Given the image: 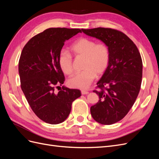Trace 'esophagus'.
Masks as SVG:
<instances>
[{"instance_id": "esophagus-1", "label": "esophagus", "mask_w": 159, "mask_h": 159, "mask_svg": "<svg viewBox=\"0 0 159 159\" xmlns=\"http://www.w3.org/2000/svg\"><path fill=\"white\" fill-rule=\"evenodd\" d=\"M81 93L82 95H85V94H88L89 92L88 91H85V90H81Z\"/></svg>"}]
</instances>
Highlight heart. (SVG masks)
Instances as JSON below:
<instances>
[{"label": "heart", "instance_id": "heart-1", "mask_svg": "<svg viewBox=\"0 0 159 159\" xmlns=\"http://www.w3.org/2000/svg\"><path fill=\"white\" fill-rule=\"evenodd\" d=\"M70 48L75 57H84V70L71 77L68 84L71 88L87 89L96 75H102L106 70L110 59L109 47L103 42L96 43L91 38L82 37L72 43ZM58 64L64 74L70 75L73 73V57L69 52L60 53Z\"/></svg>", "mask_w": 159, "mask_h": 159}]
</instances>
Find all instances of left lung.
Wrapping results in <instances>:
<instances>
[{
	"mask_svg": "<svg viewBox=\"0 0 159 159\" xmlns=\"http://www.w3.org/2000/svg\"><path fill=\"white\" fill-rule=\"evenodd\" d=\"M89 36L106 44L110 52L109 65L97 83L99 102L90 108L95 121L111 125L121 120L136 101L141 89L143 62L137 47L121 31L109 28L81 29Z\"/></svg>",
	"mask_w": 159,
	"mask_h": 159,
	"instance_id": "8db88e82",
	"label": "left lung"
}]
</instances>
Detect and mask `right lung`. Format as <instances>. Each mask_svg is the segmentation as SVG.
I'll return each mask as SVG.
<instances>
[{
	"instance_id": "right-lung-1",
	"label": "right lung",
	"mask_w": 159,
	"mask_h": 159,
	"mask_svg": "<svg viewBox=\"0 0 159 159\" xmlns=\"http://www.w3.org/2000/svg\"><path fill=\"white\" fill-rule=\"evenodd\" d=\"M80 29L50 28L32 37L23 48L18 62L21 89L36 116L47 123L64 121L74 101L81 96L79 89L62 87L65 81L58 56L66 40Z\"/></svg>"
}]
</instances>
